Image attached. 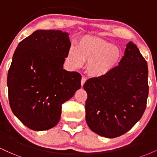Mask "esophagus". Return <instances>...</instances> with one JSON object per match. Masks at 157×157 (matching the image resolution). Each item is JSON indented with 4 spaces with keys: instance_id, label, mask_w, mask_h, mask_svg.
Here are the masks:
<instances>
[{
    "instance_id": "obj_1",
    "label": "esophagus",
    "mask_w": 157,
    "mask_h": 157,
    "mask_svg": "<svg viewBox=\"0 0 157 157\" xmlns=\"http://www.w3.org/2000/svg\"><path fill=\"white\" fill-rule=\"evenodd\" d=\"M86 82V78H84V77H82V81H81V84H82V86H84V84H85V82Z\"/></svg>"
}]
</instances>
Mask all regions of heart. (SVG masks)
Returning a JSON list of instances; mask_svg holds the SVG:
<instances>
[{
  "label": "heart",
  "instance_id": "obj_1",
  "mask_svg": "<svg viewBox=\"0 0 157 157\" xmlns=\"http://www.w3.org/2000/svg\"><path fill=\"white\" fill-rule=\"evenodd\" d=\"M121 52L117 46L94 36H84L78 47L70 50L68 59L74 67L79 68L88 62L86 71L95 78L109 74L119 63Z\"/></svg>",
  "mask_w": 157,
  "mask_h": 157
}]
</instances>
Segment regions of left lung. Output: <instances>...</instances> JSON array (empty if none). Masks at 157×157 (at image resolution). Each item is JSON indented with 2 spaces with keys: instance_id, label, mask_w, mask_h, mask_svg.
<instances>
[{
  "instance_id": "obj_1",
  "label": "left lung",
  "mask_w": 157,
  "mask_h": 157,
  "mask_svg": "<svg viewBox=\"0 0 157 157\" xmlns=\"http://www.w3.org/2000/svg\"><path fill=\"white\" fill-rule=\"evenodd\" d=\"M148 74L146 59L129 41L119 65L109 74L86 81V121L91 130L108 138L128 132L146 108Z\"/></svg>"
}]
</instances>
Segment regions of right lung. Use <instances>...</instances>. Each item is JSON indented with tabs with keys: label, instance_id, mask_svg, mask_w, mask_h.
Segmentation results:
<instances>
[{
	"label": "right lung",
	"instance_id": "1",
	"mask_svg": "<svg viewBox=\"0 0 157 157\" xmlns=\"http://www.w3.org/2000/svg\"><path fill=\"white\" fill-rule=\"evenodd\" d=\"M68 36L38 30L13 53L7 77L9 104L17 119L33 130L57 125L63 103L81 88L82 75L63 69L71 46Z\"/></svg>",
	"mask_w": 157,
	"mask_h": 157
}]
</instances>
